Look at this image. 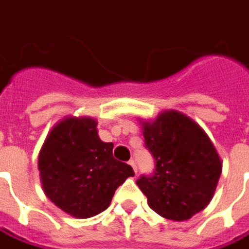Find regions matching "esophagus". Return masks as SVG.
<instances>
[{
	"label": "esophagus",
	"mask_w": 249,
	"mask_h": 249,
	"mask_svg": "<svg viewBox=\"0 0 249 249\" xmlns=\"http://www.w3.org/2000/svg\"><path fill=\"white\" fill-rule=\"evenodd\" d=\"M128 164H129V166H131V167L134 168V171H135V173H136V166H135V161H134V160H129V161H128Z\"/></svg>",
	"instance_id": "1"
}]
</instances>
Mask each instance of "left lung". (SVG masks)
Here are the masks:
<instances>
[{"label": "left lung", "instance_id": "obj_1", "mask_svg": "<svg viewBox=\"0 0 249 249\" xmlns=\"http://www.w3.org/2000/svg\"><path fill=\"white\" fill-rule=\"evenodd\" d=\"M139 121L156 168L136 184L157 214L188 220L213 198L222 174L220 156L202 126L181 111L166 110L155 120Z\"/></svg>", "mask_w": 249, "mask_h": 249}]
</instances>
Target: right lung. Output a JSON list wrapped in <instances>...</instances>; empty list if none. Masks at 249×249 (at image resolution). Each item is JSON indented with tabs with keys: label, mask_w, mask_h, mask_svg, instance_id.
<instances>
[{
	"label": "right lung",
	"mask_w": 249,
	"mask_h": 249,
	"mask_svg": "<svg viewBox=\"0 0 249 249\" xmlns=\"http://www.w3.org/2000/svg\"><path fill=\"white\" fill-rule=\"evenodd\" d=\"M97 132L92 117H65L53 126L38 153L46 196L76 219L106 211L115 189L135 176L129 164L114 159V145Z\"/></svg>",
	"instance_id": "add662e5"
}]
</instances>
